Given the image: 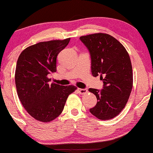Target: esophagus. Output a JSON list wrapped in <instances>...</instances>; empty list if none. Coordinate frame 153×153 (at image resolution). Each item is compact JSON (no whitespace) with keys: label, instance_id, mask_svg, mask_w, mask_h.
I'll use <instances>...</instances> for the list:
<instances>
[{"label":"esophagus","instance_id":"1","mask_svg":"<svg viewBox=\"0 0 153 153\" xmlns=\"http://www.w3.org/2000/svg\"><path fill=\"white\" fill-rule=\"evenodd\" d=\"M78 92L79 94L83 95V94H86V93L88 92V90L86 88H78Z\"/></svg>","mask_w":153,"mask_h":153}]
</instances>
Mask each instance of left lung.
Listing matches in <instances>:
<instances>
[{"label":"left lung","instance_id":"left-lung-1","mask_svg":"<svg viewBox=\"0 0 153 153\" xmlns=\"http://www.w3.org/2000/svg\"><path fill=\"white\" fill-rule=\"evenodd\" d=\"M79 39L90 53L92 75L99 74L103 81L102 90L88 89L97 98V104L90 112L101 120L115 117L126 106L132 90L129 55L120 41L108 33H97Z\"/></svg>","mask_w":153,"mask_h":153}]
</instances>
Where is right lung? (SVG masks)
I'll use <instances>...</instances> for the list:
<instances>
[{
    "instance_id": "1",
    "label": "right lung",
    "mask_w": 153,
    "mask_h": 153,
    "mask_svg": "<svg viewBox=\"0 0 153 153\" xmlns=\"http://www.w3.org/2000/svg\"><path fill=\"white\" fill-rule=\"evenodd\" d=\"M70 38L38 43L19 55L15 69V85L19 100L27 112L38 121L50 122L62 112L72 85L51 83L49 74L56 72L57 55Z\"/></svg>"
}]
</instances>
